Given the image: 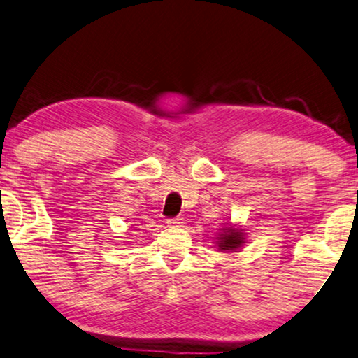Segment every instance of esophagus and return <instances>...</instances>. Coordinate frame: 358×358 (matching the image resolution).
Here are the masks:
<instances>
[{
    "label": "esophagus",
    "instance_id": "esophagus-1",
    "mask_svg": "<svg viewBox=\"0 0 358 358\" xmlns=\"http://www.w3.org/2000/svg\"><path fill=\"white\" fill-rule=\"evenodd\" d=\"M166 224L169 227H179L180 224H182V220H180V217H174V220H168Z\"/></svg>",
    "mask_w": 358,
    "mask_h": 358
}]
</instances>
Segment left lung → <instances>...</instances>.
Listing matches in <instances>:
<instances>
[{
  "mask_svg": "<svg viewBox=\"0 0 358 358\" xmlns=\"http://www.w3.org/2000/svg\"><path fill=\"white\" fill-rule=\"evenodd\" d=\"M217 252L222 253H236L247 243V232L242 226L236 222H222V226L215 232L213 239Z\"/></svg>",
  "mask_w": 358,
  "mask_h": 358,
  "instance_id": "1",
  "label": "left lung"
}]
</instances>
